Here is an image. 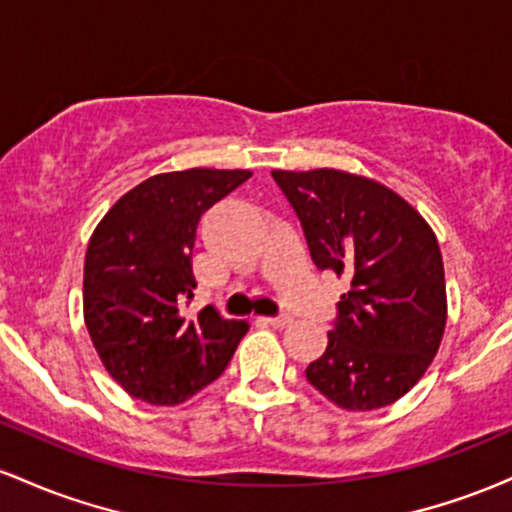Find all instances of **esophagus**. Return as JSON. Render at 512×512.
Returning a JSON list of instances; mask_svg holds the SVG:
<instances>
[{
	"label": "esophagus",
	"instance_id": "1",
	"mask_svg": "<svg viewBox=\"0 0 512 512\" xmlns=\"http://www.w3.org/2000/svg\"><path fill=\"white\" fill-rule=\"evenodd\" d=\"M293 322L291 315H279V317H267V325L272 327H289Z\"/></svg>",
	"mask_w": 512,
	"mask_h": 512
}]
</instances>
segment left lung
I'll list each match as a JSON object with an SVG mask.
<instances>
[{
  "label": "left lung",
  "instance_id": "8db88e82",
  "mask_svg": "<svg viewBox=\"0 0 512 512\" xmlns=\"http://www.w3.org/2000/svg\"><path fill=\"white\" fill-rule=\"evenodd\" d=\"M317 269L349 276L308 383L346 411L397 402L424 378L448 322L443 255L428 221L383 182L334 168L272 170Z\"/></svg>",
  "mask_w": 512,
  "mask_h": 512
}]
</instances>
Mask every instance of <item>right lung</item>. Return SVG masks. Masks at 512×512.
Here are the masks:
<instances>
[{
  "label": "right lung",
  "instance_id": "1",
  "mask_svg": "<svg viewBox=\"0 0 512 512\" xmlns=\"http://www.w3.org/2000/svg\"><path fill=\"white\" fill-rule=\"evenodd\" d=\"M250 170L158 173L122 195L88 240L84 322L105 370L127 395L173 407L214 383L248 332L214 305L195 317L192 248L202 214Z\"/></svg>",
  "mask_w": 512,
  "mask_h": 512
}]
</instances>
